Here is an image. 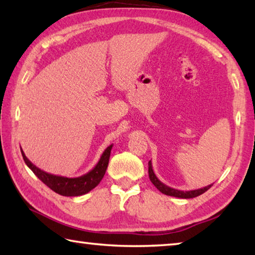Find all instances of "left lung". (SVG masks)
Wrapping results in <instances>:
<instances>
[{"mask_svg": "<svg viewBox=\"0 0 255 255\" xmlns=\"http://www.w3.org/2000/svg\"><path fill=\"white\" fill-rule=\"evenodd\" d=\"M148 175H149V180L152 181V183L159 190V191L164 193V195L176 197V198H183V199H190V198H195V197L200 196L204 192H206L207 190L210 189L211 185L214 184V183L209 184V185H207V187H204L201 189L190 190V191H182V190H176V189H173V188H170L157 179V176L155 175L154 171H153L152 162H150V161L148 162Z\"/></svg>", "mask_w": 255, "mask_h": 255, "instance_id": "left-lung-1", "label": "left lung"}]
</instances>
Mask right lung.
Segmentation results:
<instances>
[{"instance_id":"add662e5","label":"right lung","mask_w":255,"mask_h":255,"mask_svg":"<svg viewBox=\"0 0 255 255\" xmlns=\"http://www.w3.org/2000/svg\"><path fill=\"white\" fill-rule=\"evenodd\" d=\"M111 148L112 145L108 146L105 149V152L101 155L97 165L94 166L91 171L88 172V173L81 175L79 178H65V176L47 173V172L40 170L39 167L33 165V164L27 158V156H25L22 149H21V154H22V157L29 169L31 170L34 175H36L41 182H44L47 187L50 188L53 191L58 193L60 196L77 197L90 192L92 189L96 188L97 185L100 183V181L106 174L108 164H109Z\"/></svg>"}]
</instances>
